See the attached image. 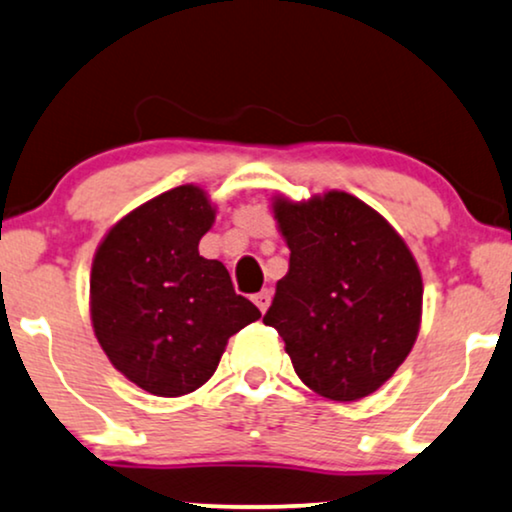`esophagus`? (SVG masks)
I'll return each instance as SVG.
<instances>
[{
    "instance_id": "34e87169",
    "label": "esophagus",
    "mask_w": 512,
    "mask_h": 512,
    "mask_svg": "<svg viewBox=\"0 0 512 512\" xmlns=\"http://www.w3.org/2000/svg\"><path fill=\"white\" fill-rule=\"evenodd\" d=\"M252 300H255L257 309H260V312L264 314L269 309V304H271V293H269V290H262V293H257L255 297H252Z\"/></svg>"
}]
</instances>
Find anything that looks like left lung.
<instances>
[{
    "label": "left lung",
    "mask_w": 512,
    "mask_h": 512,
    "mask_svg": "<svg viewBox=\"0 0 512 512\" xmlns=\"http://www.w3.org/2000/svg\"><path fill=\"white\" fill-rule=\"evenodd\" d=\"M274 217L290 264L264 323L286 342L309 390L333 401L368 397L418 338L423 278L411 250L345 191L304 203L276 198Z\"/></svg>",
    "instance_id": "8db88e82"
}]
</instances>
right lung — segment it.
Masks as SVG:
<instances>
[{"mask_svg":"<svg viewBox=\"0 0 512 512\" xmlns=\"http://www.w3.org/2000/svg\"><path fill=\"white\" fill-rule=\"evenodd\" d=\"M215 222L208 193L186 184L139 205L108 231L92 262L89 312L111 364L155 397L212 378L226 342L260 319L200 238Z\"/></svg>","mask_w":512,"mask_h":512,"instance_id":"obj_1","label":"right lung"}]
</instances>
